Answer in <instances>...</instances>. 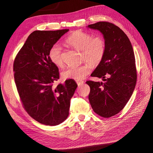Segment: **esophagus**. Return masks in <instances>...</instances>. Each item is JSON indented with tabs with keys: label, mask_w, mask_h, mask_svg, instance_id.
<instances>
[{
	"label": "esophagus",
	"mask_w": 153,
	"mask_h": 153,
	"mask_svg": "<svg viewBox=\"0 0 153 153\" xmlns=\"http://www.w3.org/2000/svg\"><path fill=\"white\" fill-rule=\"evenodd\" d=\"M76 84H78V85H81L84 83V82L82 80H76Z\"/></svg>",
	"instance_id": "obj_1"
}]
</instances>
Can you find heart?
<instances>
[{
  "label": "heart",
  "instance_id": "1",
  "mask_svg": "<svg viewBox=\"0 0 153 153\" xmlns=\"http://www.w3.org/2000/svg\"><path fill=\"white\" fill-rule=\"evenodd\" d=\"M66 43L75 49L82 51V58L85 62L80 66L69 67L61 73L64 79L80 80L89 74L92 65L99 64L102 61L106 50L105 41L100 36H93L81 30L74 31L66 39ZM49 59L54 65L62 68L64 65L62 49L58 45H54L48 52Z\"/></svg>",
  "mask_w": 153,
  "mask_h": 153
}]
</instances>
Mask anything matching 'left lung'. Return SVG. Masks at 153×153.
I'll list each match as a JSON object with an SVG mask.
<instances>
[{
  "label": "left lung",
  "mask_w": 153,
  "mask_h": 153,
  "mask_svg": "<svg viewBox=\"0 0 153 153\" xmlns=\"http://www.w3.org/2000/svg\"><path fill=\"white\" fill-rule=\"evenodd\" d=\"M88 27L100 31L106 45L103 60L91 74L105 82H86L91 88L89 100L94 112L108 118L121 112L135 89V55L128 36L117 26L99 22Z\"/></svg>",
  "instance_id": "1"
}]
</instances>
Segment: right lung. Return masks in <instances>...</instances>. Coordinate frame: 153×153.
<instances>
[{
	"mask_svg": "<svg viewBox=\"0 0 153 153\" xmlns=\"http://www.w3.org/2000/svg\"><path fill=\"white\" fill-rule=\"evenodd\" d=\"M68 31L32 32L13 64L16 86L25 110L36 121L48 126L58 125L66 119L77 87L72 79L53 86L59 79V68L48 57L50 48Z\"/></svg>",
	"mask_w": 153,
	"mask_h": 153,
	"instance_id": "add662e5",
	"label": "right lung"
}]
</instances>
